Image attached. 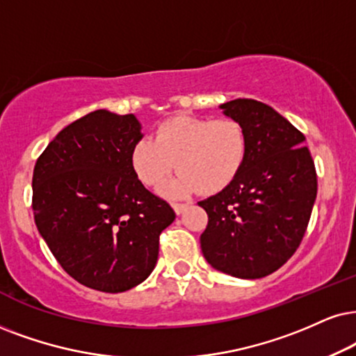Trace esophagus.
<instances>
[{
    "label": "esophagus",
    "instance_id": "34e87169",
    "mask_svg": "<svg viewBox=\"0 0 356 356\" xmlns=\"http://www.w3.org/2000/svg\"><path fill=\"white\" fill-rule=\"evenodd\" d=\"M172 207H174V211H175V213L181 215L182 211H186V209L188 207V204H179V202H174Z\"/></svg>",
    "mask_w": 356,
    "mask_h": 356
}]
</instances>
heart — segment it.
<instances>
[{
	"instance_id": "heart-1",
	"label": "heart",
	"mask_w": 356,
	"mask_h": 356,
	"mask_svg": "<svg viewBox=\"0 0 356 356\" xmlns=\"http://www.w3.org/2000/svg\"><path fill=\"white\" fill-rule=\"evenodd\" d=\"M248 139L233 118H204L175 115L156 126L151 138L139 139L131 149L138 179L157 188L181 170L168 187L169 195L182 197L199 188L204 193L223 191L235 181L245 164Z\"/></svg>"
}]
</instances>
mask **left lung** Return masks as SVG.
Listing matches in <instances>:
<instances>
[{"label":"left lung","instance_id":"obj_1","mask_svg":"<svg viewBox=\"0 0 356 356\" xmlns=\"http://www.w3.org/2000/svg\"><path fill=\"white\" fill-rule=\"evenodd\" d=\"M245 128V164L230 186L199 202L209 215L202 253L218 271L259 279L299 248L317 197V174L305 136L264 103L238 98L220 105Z\"/></svg>","mask_w":356,"mask_h":356}]
</instances>
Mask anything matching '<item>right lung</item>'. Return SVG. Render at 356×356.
<instances>
[{
  "mask_svg": "<svg viewBox=\"0 0 356 356\" xmlns=\"http://www.w3.org/2000/svg\"><path fill=\"white\" fill-rule=\"evenodd\" d=\"M141 138L134 115L97 110L65 126L35 163V227L64 271L90 289L116 294L141 284L175 218L134 174L131 149Z\"/></svg>",
  "mask_w": 356,
  "mask_h": 356,
  "instance_id": "add662e5",
  "label": "right lung"
}]
</instances>
